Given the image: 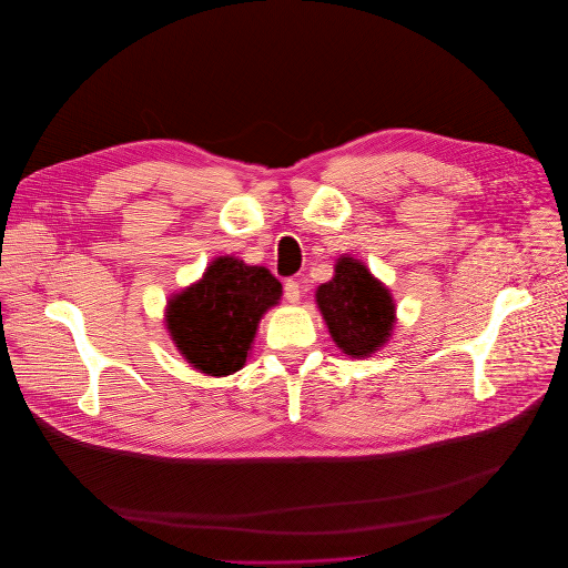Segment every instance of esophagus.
<instances>
[{
	"label": "esophagus",
	"instance_id": "34e87169",
	"mask_svg": "<svg viewBox=\"0 0 568 568\" xmlns=\"http://www.w3.org/2000/svg\"><path fill=\"white\" fill-rule=\"evenodd\" d=\"M284 297L288 300V302H300V297H302V286H300V282H295V280H288L286 284H284Z\"/></svg>",
	"mask_w": 568,
	"mask_h": 568
}]
</instances>
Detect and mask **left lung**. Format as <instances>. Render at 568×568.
I'll return each instance as SVG.
<instances>
[{"mask_svg": "<svg viewBox=\"0 0 568 568\" xmlns=\"http://www.w3.org/2000/svg\"><path fill=\"white\" fill-rule=\"evenodd\" d=\"M317 306L336 347L365 358L381 349L396 324V304L389 291L349 255H341L334 277L317 288Z\"/></svg>", "mask_w": 568, "mask_h": 568, "instance_id": "left-lung-1", "label": "left lung"}]
</instances>
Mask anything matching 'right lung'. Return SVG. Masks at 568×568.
<instances>
[{
  "label": "right lung",
  "instance_id": "right-lung-1",
  "mask_svg": "<svg viewBox=\"0 0 568 568\" xmlns=\"http://www.w3.org/2000/svg\"><path fill=\"white\" fill-rule=\"evenodd\" d=\"M282 297L264 266L216 257L203 277L168 304V332L183 358L210 376H230L246 363L262 315Z\"/></svg>",
  "mask_w": 568,
  "mask_h": 568
}]
</instances>
